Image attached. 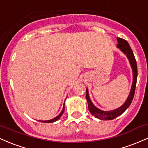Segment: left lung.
Here are the masks:
<instances>
[{"label": "left lung", "mask_w": 148, "mask_h": 148, "mask_svg": "<svg viewBox=\"0 0 148 148\" xmlns=\"http://www.w3.org/2000/svg\"><path fill=\"white\" fill-rule=\"evenodd\" d=\"M117 40H118V45H117V48H118L126 56L127 59L129 60L130 64L131 65L132 69V74H133V81H132V87H131L130 92L127 97L126 101L125 103L122 105L121 106L118 107V108H115V109L111 110V111H103V110L99 109L97 107H96L92 102L89 96V92H88V88H86V98L88 101V109L91 114L94 115L97 118L99 119V120H113L117 117L119 116L123 113L124 112L126 111V109L130 106L131 103H132V100H133L134 92H135V88L136 86V80H137V64L136 61L135 57L132 51V49H131L130 45L126 40L124 39L120 38V37H117Z\"/></svg>", "instance_id": "8db88e82"}]
</instances>
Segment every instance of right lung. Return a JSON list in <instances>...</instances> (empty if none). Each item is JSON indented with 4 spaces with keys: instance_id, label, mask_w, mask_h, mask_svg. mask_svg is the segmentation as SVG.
<instances>
[{
    "instance_id": "add662e5",
    "label": "right lung",
    "mask_w": 148,
    "mask_h": 148,
    "mask_svg": "<svg viewBox=\"0 0 148 148\" xmlns=\"http://www.w3.org/2000/svg\"><path fill=\"white\" fill-rule=\"evenodd\" d=\"M64 111V102L63 108H62V111L60 112V114H59L58 115V116L56 117V118L51 119V120H39V121L41 122V123H54V122L57 121V120H58V119L60 118L61 116H62V115L63 114Z\"/></svg>"
}]
</instances>
